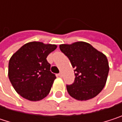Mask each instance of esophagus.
<instances>
[{"label":"esophagus","mask_w":122,"mask_h":122,"mask_svg":"<svg viewBox=\"0 0 122 122\" xmlns=\"http://www.w3.org/2000/svg\"><path fill=\"white\" fill-rule=\"evenodd\" d=\"M58 76H59V77H62V76H63V73H59V74H58Z\"/></svg>","instance_id":"esophagus-1"}]
</instances>
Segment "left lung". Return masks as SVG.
<instances>
[{
  "instance_id": "obj_1",
  "label": "left lung",
  "mask_w": 122,
  "mask_h": 122,
  "mask_svg": "<svg viewBox=\"0 0 122 122\" xmlns=\"http://www.w3.org/2000/svg\"><path fill=\"white\" fill-rule=\"evenodd\" d=\"M59 48L74 68V82L66 85L68 94L81 101L97 96L107 79L110 68L106 56L84 41L61 44Z\"/></svg>"
}]
</instances>
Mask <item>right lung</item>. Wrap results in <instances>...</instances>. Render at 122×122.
Masks as SVG:
<instances>
[{"mask_svg":"<svg viewBox=\"0 0 122 122\" xmlns=\"http://www.w3.org/2000/svg\"><path fill=\"white\" fill-rule=\"evenodd\" d=\"M56 47L55 44L32 41L12 55L8 64V77L22 97L38 101L48 95L56 76L50 71L51 65L46 57Z\"/></svg>","mask_w":122,"mask_h":122,"instance_id":"right-lung-1","label":"right lung"}]
</instances>
